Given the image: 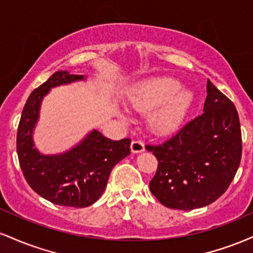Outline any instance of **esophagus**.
Instances as JSON below:
<instances>
[{"instance_id": "1", "label": "esophagus", "mask_w": 253, "mask_h": 253, "mask_svg": "<svg viewBox=\"0 0 253 253\" xmlns=\"http://www.w3.org/2000/svg\"><path fill=\"white\" fill-rule=\"evenodd\" d=\"M130 151H132L133 153H140L145 151V145L143 141L133 140L132 144H130Z\"/></svg>"}]
</instances>
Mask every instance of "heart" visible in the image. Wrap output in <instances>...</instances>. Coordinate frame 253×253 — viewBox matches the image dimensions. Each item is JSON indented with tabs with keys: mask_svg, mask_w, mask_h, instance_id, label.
<instances>
[{
	"mask_svg": "<svg viewBox=\"0 0 253 253\" xmlns=\"http://www.w3.org/2000/svg\"><path fill=\"white\" fill-rule=\"evenodd\" d=\"M182 88V83L175 78L157 77L134 86L128 100L130 106L140 112L158 108L151 118V126L157 132L167 133L181 125L193 102V94Z\"/></svg>",
	"mask_w": 253,
	"mask_h": 253,
	"instance_id": "obj_1",
	"label": "heart"
}]
</instances>
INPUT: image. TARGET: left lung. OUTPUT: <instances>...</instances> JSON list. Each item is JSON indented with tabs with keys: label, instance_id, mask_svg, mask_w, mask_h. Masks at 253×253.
I'll use <instances>...</instances> for the list:
<instances>
[{
	"label": "left lung",
	"instance_id": "1",
	"mask_svg": "<svg viewBox=\"0 0 253 253\" xmlns=\"http://www.w3.org/2000/svg\"><path fill=\"white\" fill-rule=\"evenodd\" d=\"M146 150L158 159L150 190L162 205L191 211L216 201L233 181L242 158V132L233 102L207 82L203 114Z\"/></svg>",
	"mask_w": 253,
	"mask_h": 253
}]
</instances>
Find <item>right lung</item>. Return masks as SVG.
I'll return each instance as SVG.
<instances>
[{
	"label": "right lung",
	"mask_w": 253,
	"mask_h": 253,
	"mask_svg": "<svg viewBox=\"0 0 253 253\" xmlns=\"http://www.w3.org/2000/svg\"><path fill=\"white\" fill-rule=\"evenodd\" d=\"M85 80L83 75L54 72L32 91L17 128L16 151L26 181L54 205L82 208L96 202L106 189L110 171L130 153V139L112 140L97 129L90 130L65 152L43 155L36 147L33 133L43 97L52 88Z\"/></svg>",
	"instance_id": "obj_1"
}]
</instances>
